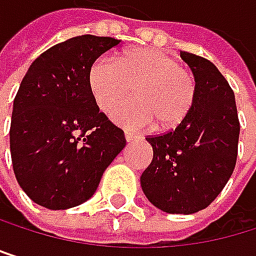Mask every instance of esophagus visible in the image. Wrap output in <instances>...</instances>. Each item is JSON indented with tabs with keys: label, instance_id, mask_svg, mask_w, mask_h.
<instances>
[{
	"label": "esophagus",
	"instance_id": "obj_1",
	"mask_svg": "<svg viewBox=\"0 0 256 256\" xmlns=\"http://www.w3.org/2000/svg\"><path fill=\"white\" fill-rule=\"evenodd\" d=\"M124 136H126V141H127V142H132V141H136V140H138L134 134H129V132H126Z\"/></svg>",
	"mask_w": 256,
	"mask_h": 256
}]
</instances>
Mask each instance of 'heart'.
<instances>
[{
	"label": "heart",
	"instance_id": "heart-1",
	"mask_svg": "<svg viewBox=\"0 0 256 256\" xmlns=\"http://www.w3.org/2000/svg\"><path fill=\"white\" fill-rule=\"evenodd\" d=\"M89 89L100 107L109 112L134 89L135 100L118 106L110 114L115 124L127 130H146L180 126L194 109L195 76L166 52L136 47L116 60L101 58L89 72Z\"/></svg>",
	"mask_w": 256,
	"mask_h": 256
}]
</instances>
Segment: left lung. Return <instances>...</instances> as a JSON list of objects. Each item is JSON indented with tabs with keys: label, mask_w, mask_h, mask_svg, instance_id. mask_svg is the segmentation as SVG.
Masks as SVG:
<instances>
[{
	"label": "left lung",
	"mask_w": 256,
	"mask_h": 256,
	"mask_svg": "<svg viewBox=\"0 0 256 256\" xmlns=\"http://www.w3.org/2000/svg\"><path fill=\"white\" fill-rule=\"evenodd\" d=\"M196 81L194 109L176 129L146 138L154 149L141 189L156 209L190 215L228 184L236 162L240 121L235 95L214 62L181 52Z\"/></svg>",
	"instance_id": "1"
}]
</instances>
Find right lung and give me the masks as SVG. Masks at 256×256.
Listing matches in <instances>:
<instances>
[{"label":"right lung","instance_id":"obj_1","mask_svg":"<svg viewBox=\"0 0 256 256\" xmlns=\"http://www.w3.org/2000/svg\"><path fill=\"white\" fill-rule=\"evenodd\" d=\"M121 41L82 35L60 42L28 67L14 101L10 155L34 202L66 210L96 192L124 149V132L100 112L89 89L94 62Z\"/></svg>","mask_w":256,"mask_h":256}]
</instances>
